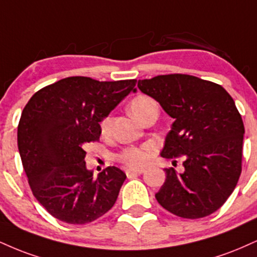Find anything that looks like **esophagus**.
<instances>
[{
    "instance_id": "1",
    "label": "esophagus",
    "mask_w": 257,
    "mask_h": 257,
    "mask_svg": "<svg viewBox=\"0 0 257 257\" xmlns=\"http://www.w3.org/2000/svg\"><path fill=\"white\" fill-rule=\"evenodd\" d=\"M144 171H145L144 169H126L125 174L128 177H132V176L134 175H141Z\"/></svg>"
}]
</instances>
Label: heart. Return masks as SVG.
<instances>
[{
	"label": "heart",
	"mask_w": 257,
	"mask_h": 257,
	"mask_svg": "<svg viewBox=\"0 0 257 257\" xmlns=\"http://www.w3.org/2000/svg\"><path fill=\"white\" fill-rule=\"evenodd\" d=\"M129 109H131L133 116L137 117V118L140 120L147 112H150V111L153 109H158V107H157V103L152 98L147 97V95H139V97L133 99ZM110 128L111 117H104L100 122V133L103 135H107L110 132ZM152 153V146L148 144H145L141 145V146H133L124 148V150L117 156V159H118L120 163L125 164L126 166H131V168H141V166L146 165V164L150 162Z\"/></svg>",
	"instance_id": "b5f03b06"
}]
</instances>
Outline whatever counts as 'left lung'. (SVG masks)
Listing matches in <instances>:
<instances>
[{
  "label": "left lung",
  "mask_w": 257,
  "mask_h": 257,
  "mask_svg": "<svg viewBox=\"0 0 257 257\" xmlns=\"http://www.w3.org/2000/svg\"><path fill=\"white\" fill-rule=\"evenodd\" d=\"M138 87L175 119L162 156L184 158L183 174L164 170L159 205L185 219L218 211L242 172L244 124L232 97L218 83L188 74L139 80Z\"/></svg>",
  "instance_id": "obj_1"
}]
</instances>
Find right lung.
Wrapping results in <instances>:
<instances>
[{"mask_svg":"<svg viewBox=\"0 0 257 257\" xmlns=\"http://www.w3.org/2000/svg\"><path fill=\"white\" fill-rule=\"evenodd\" d=\"M137 80L70 76L31 97L18 125V147L33 195L54 218L82 225L115 205L126 176L107 166L93 178L86 147L99 141L101 119L135 89Z\"/></svg>","mask_w":257,"mask_h":257,"instance_id":"obj_1","label":"right lung"}]
</instances>
